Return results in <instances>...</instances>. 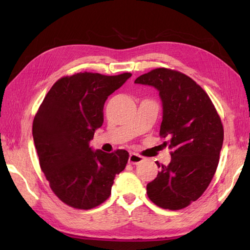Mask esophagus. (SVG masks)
Listing matches in <instances>:
<instances>
[{
	"label": "esophagus",
	"mask_w": 250,
	"mask_h": 250,
	"mask_svg": "<svg viewBox=\"0 0 250 250\" xmlns=\"http://www.w3.org/2000/svg\"><path fill=\"white\" fill-rule=\"evenodd\" d=\"M142 161H143V157L139 156V155H137V153H134V152L130 153L129 163H131V164H139Z\"/></svg>",
	"instance_id": "obj_1"
}]
</instances>
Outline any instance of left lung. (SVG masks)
Segmentation results:
<instances>
[{
	"instance_id": "left-lung-1",
	"label": "left lung",
	"mask_w": 250,
	"mask_h": 250,
	"mask_svg": "<svg viewBox=\"0 0 250 250\" xmlns=\"http://www.w3.org/2000/svg\"><path fill=\"white\" fill-rule=\"evenodd\" d=\"M134 83L159 91L160 135L167 137L163 144L172 149L171 162L147 185L148 198L162 208H184L203 194L214 177L224 143L220 117L207 93L185 74L161 67Z\"/></svg>"
}]
</instances>
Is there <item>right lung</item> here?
<instances>
[{"label":"right lung","mask_w":250,"mask_h":250,"mask_svg":"<svg viewBox=\"0 0 250 250\" xmlns=\"http://www.w3.org/2000/svg\"><path fill=\"white\" fill-rule=\"evenodd\" d=\"M132 76L78 73L59 79L46 94L33 121L34 145L50 188L65 204L90 209L108 199L129 152L106 153L90 146L104 121L109 95Z\"/></svg>","instance_id":"add662e5"}]
</instances>
